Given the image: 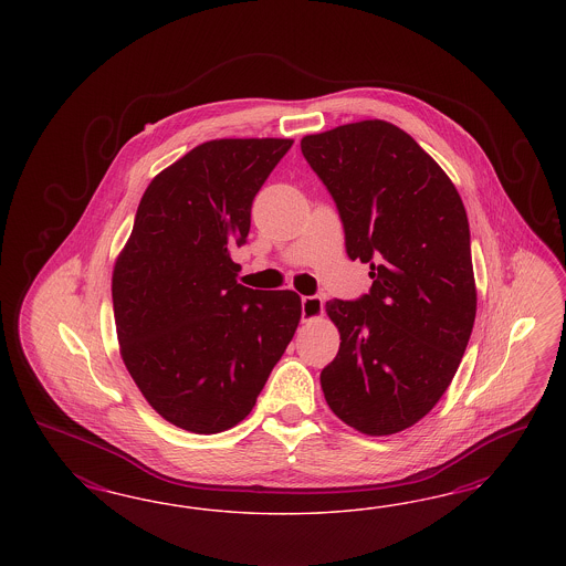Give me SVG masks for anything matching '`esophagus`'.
<instances>
[{
	"mask_svg": "<svg viewBox=\"0 0 566 566\" xmlns=\"http://www.w3.org/2000/svg\"><path fill=\"white\" fill-rule=\"evenodd\" d=\"M301 307H303V322L317 319L324 313V298L313 294V296H303L301 298Z\"/></svg>",
	"mask_w": 566,
	"mask_h": 566,
	"instance_id": "obj_1",
	"label": "esophagus"
}]
</instances>
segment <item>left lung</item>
Returning <instances> with one entry per match:
<instances>
[{
  "instance_id": "left-lung-1",
  "label": "left lung",
  "mask_w": 566,
  "mask_h": 566,
  "mask_svg": "<svg viewBox=\"0 0 566 566\" xmlns=\"http://www.w3.org/2000/svg\"><path fill=\"white\" fill-rule=\"evenodd\" d=\"M338 207L369 294L327 301L340 332L322 371L329 409L367 436L411 428L442 398L475 322L471 234L459 190L411 135L384 120L301 140Z\"/></svg>"
}]
</instances>
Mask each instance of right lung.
Masks as SVG:
<instances>
[{
  "mask_svg": "<svg viewBox=\"0 0 566 566\" xmlns=\"http://www.w3.org/2000/svg\"><path fill=\"white\" fill-rule=\"evenodd\" d=\"M291 138L207 140L159 171L112 275L120 355L147 402L192 433L253 411L301 322V296L237 282L230 249Z\"/></svg>",
  "mask_w": 566,
  "mask_h": 566,
  "instance_id": "1",
  "label": "right lung"
}]
</instances>
